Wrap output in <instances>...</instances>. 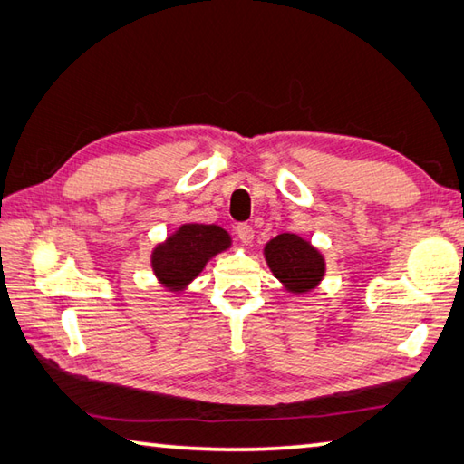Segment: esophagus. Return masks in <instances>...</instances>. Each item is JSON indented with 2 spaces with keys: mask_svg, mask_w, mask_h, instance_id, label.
<instances>
[{
  "mask_svg": "<svg viewBox=\"0 0 464 464\" xmlns=\"http://www.w3.org/2000/svg\"><path fill=\"white\" fill-rule=\"evenodd\" d=\"M235 231H237V237L243 243H251L253 237H255V231H253V227L249 223H239L237 227H235Z\"/></svg>",
  "mask_w": 464,
  "mask_h": 464,
  "instance_id": "34e87169",
  "label": "esophagus"
}]
</instances>
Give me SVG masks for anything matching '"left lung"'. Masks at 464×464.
Listing matches in <instances>:
<instances>
[{"mask_svg":"<svg viewBox=\"0 0 464 464\" xmlns=\"http://www.w3.org/2000/svg\"><path fill=\"white\" fill-rule=\"evenodd\" d=\"M263 253L275 277L291 293L313 291L324 277L323 255L295 233L277 235L265 245Z\"/></svg>","mask_w":464,"mask_h":464,"instance_id":"8db88e82","label":"left lung"}]
</instances>
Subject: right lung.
<instances>
[{
	"mask_svg": "<svg viewBox=\"0 0 464 464\" xmlns=\"http://www.w3.org/2000/svg\"><path fill=\"white\" fill-rule=\"evenodd\" d=\"M231 247V235L217 225L185 223L157 245L151 267L165 289L179 293L199 275L207 261Z\"/></svg>",
	"mask_w": 464,
	"mask_h": 464,
	"instance_id": "add662e5",
	"label": "right lung"
}]
</instances>
